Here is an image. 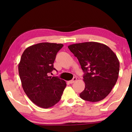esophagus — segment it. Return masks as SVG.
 Masks as SVG:
<instances>
[{
	"instance_id": "34e87169",
	"label": "esophagus",
	"mask_w": 132,
	"mask_h": 132,
	"mask_svg": "<svg viewBox=\"0 0 132 132\" xmlns=\"http://www.w3.org/2000/svg\"><path fill=\"white\" fill-rule=\"evenodd\" d=\"M76 79H76V77H74L73 78L72 80H70V81H69V84H73V83H74V82H75L76 80Z\"/></svg>"
}]
</instances>
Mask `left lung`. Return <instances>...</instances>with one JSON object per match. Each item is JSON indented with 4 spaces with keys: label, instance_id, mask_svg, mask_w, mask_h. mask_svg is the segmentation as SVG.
Masks as SVG:
<instances>
[{
    "label": "left lung",
    "instance_id": "1",
    "mask_svg": "<svg viewBox=\"0 0 132 132\" xmlns=\"http://www.w3.org/2000/svg\"><path fill=\"white\" fill-rule=\"evenodd\" d=\"M76 57L84 73L85 89L80 97L85 101L98 102L105 98L116 84L120 63L107 46L97 42H85L68 46Z\"/></svg>",
    "mask_w": 132,
    "mask_h": 132
}]
</instances>
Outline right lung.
<instances>
[{"instance_id": "1", "label": "right lung", "mask_w": 132, "mask_h": 132, "mask_svg": "<svg viewBox=\"0 0 132 132\" xmlns=\"http://www.w3.org/2000/svg\"><path fill=\"white\" fill-rule=\"evenodd\" d=\"M62 44L41 43L24 50L18 65L19 75L25 93L38 107L48 109L60 101L66 86L64 80L49 76Z\"/></svg>"}]
</instances>
